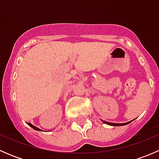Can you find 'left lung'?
<instances>
[{"mask_svg": "<svg viewBox=\"0 0 159 159\" xmlns=\"http://www.w3.org/2000/svg\"><path fill=\"white\" fill-rule=\"evenodd\" d=\"M133 121V120H132ZM132 121H130L129 122H126V123H111V122H108V121H102L104 123H105V124L107 125H113V126H121V125H128L129 124L130 122H131Z\"/></svg>", "mask_w": 159, "mask_h": 159, "instance_id": "8db88e82", "label": "left lung"}]
</instances>
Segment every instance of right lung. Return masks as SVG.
Returning a JSON list of instances; mask_svg holds the SVG:
<instances>
[{
  "label": "right lung",
  "instance_id": "1",
  "mask_svg": "<svg viewBox=\"0 0 159 159\" xmlns=\"http://www.w3.org/2000/svg\"><path fill=\"white\" fill-rule=\"evenodd\" d=\"M28 125L30 126V127H31L32 129H34V130H36V131H41V129H38V128L35 127L34 125H33L30 124V123H28Z\"/></svg>",
  "mask_w": 159,
  "mask_h": 159
}]
</instances>
